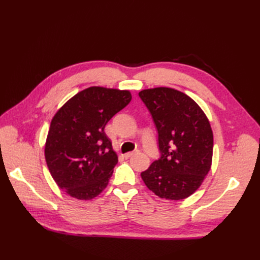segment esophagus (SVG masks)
I'll list each match as a JSON object with an SVG mask.
<instances>
[{"instance_id":"1","label":"esophagus","mask_w":260,"mask_h":260,"mask_svg":"<svg viewBox=\"0 0 260 260\" xmlns=\"http://www.w3.org/2000/svg\"><path fill=\"white\" fill-rule=\"evenodd\" d=\"M136 154H137L136 152H130V153L124 154V157H125V158H131V157H133Z\"/></svg>"}]
</instances>
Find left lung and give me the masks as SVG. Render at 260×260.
Masks as SVG:
<instances>
[{"label": "left lung", "instance_id": "obj_1", "mask_svg": "<svg viewBox=\"0 0 260 260\" xmlns=\"http://www.w3.org/2000/svg\"><path fill=\"white\" fill-rule=\"evenodd\" d=\"M139 96L153 117L160 151L141 177L160 199H186L211 167L214 136L208 118L190 96L175 89H146Z\"/></svg>", "mask_w": 260, "mask_h": 260}]
</instances>
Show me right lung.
Returning a JSON list of instances; mask_svg holds the SVG:
<instances>
[{"instance_id":"1","label":"right lung","mask_w":260,"mask_h":260,"mask_svg":"<svg viewBox=\"0 0 260 260\" xmlns=\"http://www.w3.org/2000/svg\"><path fill=\"white\" fill-rule=\"evenodd\" d=\"M131 99L127 90L91 86L54 115L45 160L55 182L72 198L89 201L107 186L118 156L104 129Z\"/></svg>"}]
</instances>
